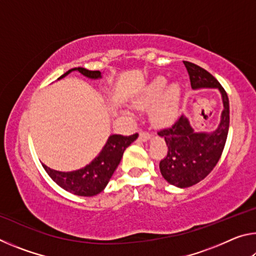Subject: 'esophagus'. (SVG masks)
<instances>
[{
	"instance_id": "34e87169",
	"label": "esophagus",
	"mask_w": 256,
	"mask_h": 256,
	"mask_svg": "<svg viewBox=\"0 0 256 256\" xmlns=\"http://www.w3.org/2000/svg\"><path fill=\"white\" fill-rule=\"evenodd\" d=\"M138 138H140V141H142V142H146L150 140V134L148 132H140Z\"/></svg>"
}]
</instances>
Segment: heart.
Returning <instances> with one entry per match:
<instances>
[{
	"label": "heart",
	"mask_w": 256,
	"mask_h": 256,
	"mask_svg": "<svg viewBox=\"0 0 256 256\" xmlns=\"http://www.w3.org/2000/svg\"><path fill=\"white\" fill-rule=\"evenodd\" d=\"M167 84L166 78L158 76L140 96L134 99V106L138 108H146L156 104L151 110L150 118L159 126H170L178 118L180 88L177 84H172L167 88ZM123 112L128 116L133 115L128 110H124Z\"/></svg>",
	"instance_id": "obj_1"
}]
</instances>
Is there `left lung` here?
Instances as JSON below:
<instances>
[{"mask_svg": "<svg viewBox=\"0 0 256 256\" xmlns=\"http://www.w3.org/2000/svg\"><path fill=\"white\" fill-rule=\"evenodd\" d=\"M184 66L192 89H216L224 108L218 125L211 131H196L183 114L172 128L158 132L168 146L167 156L159 164L160 172L180 188H190L210 174L222 157L229 130V100L222 84L204 68L185 60Z\"/></svg>", "mask_w": 256, "mask_h": 256, "instance_id": "1", "label": "left lung"}]
</instances>
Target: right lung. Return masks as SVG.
Here are the masks:
<instances>
[{"label":"right lung","mask_w":256,"mask_h":256,"mask_svg":"<svg viewBox=\"0 0 256 256\" xmlns=\"http://www.w3.org/2000/svg\"><path fill=\"white\" fill-rule=\"evenodd\" d=\"M79 72L82 76L92 80H99L102 78L100 71H89L84 68H74L60 76L58 80L63 79L71 72ZM138 134L130 136L112 134L108 136L107 142L102 146L100 152L96 156L92 162L86 164L80 170L72 172H60L52 170L42 164L47 174L60 188L79 196H97L110 180L112 174L120 162L123 154L128 146L136 140Z\"/></svg>","instance_id":"add662e5"}]
</instances>
